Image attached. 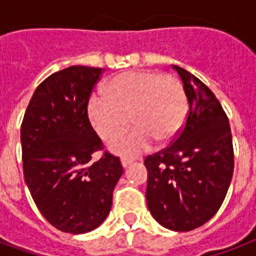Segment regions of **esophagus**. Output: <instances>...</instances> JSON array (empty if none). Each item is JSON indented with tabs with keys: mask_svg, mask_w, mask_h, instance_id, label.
I'll list each match as a JSON object with an SVG mask.
<instances>
[{
	"mask_svg": "<svg viewBox=\"0 0 256 256\" xmlns=\"http://www.w3.org/2000/svg\"><path fill=\"white\" fill-rule=\"evenodd\" d=\"M132 163H133V160H128V159H122V160H120V164H122L123 168H128Z\"/></svg>",
	"mask_w": 256,
	"mask_h": 256,
	"instance_id": "obj_1",
	"label": "esophagus"
}]
</instances>
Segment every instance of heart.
Segmentation results:
<instances>
[{"label":"heart","mask_w":256,"mask_h":256,"mask_svg":"<svg viewBox=\"0 0 256 256\" xmlns=\"http://www.w3.org/2000/svg\"><path fill=\"white\" fill-rule=\"evenodd\" d=\"M106 96H92L88 116L97 136L110 141L127 127L130 115L136 126L108 145L122 158H134L155 144L170 142L182 128L188 100L181 80L170 74L128 71L108 82Z\"/></svg>","instance_id":"1"}]
</instances>
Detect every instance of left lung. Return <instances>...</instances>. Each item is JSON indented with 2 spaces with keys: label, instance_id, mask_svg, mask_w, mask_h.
Wrapping results in <instances>:
<instances>
[{
  "label": "left lung",
  "instance_id": "left-lung-1",
  "mask_svg": "<svg viewBox=\"0 0 256 256\" xmlns=\"http://www.w3.org/2000/svg\"><path fill=\"white\" fill-rule=\"evenodd\" d=\"M172 68L186 93L188 118L170 146L145 159V196L162 226L189 232L220 210L233 176V144L229 120L214 93L186 70Z\"/></svg>",
  "mask_w": 256,
  "mask_h": 256
}]
</instances>
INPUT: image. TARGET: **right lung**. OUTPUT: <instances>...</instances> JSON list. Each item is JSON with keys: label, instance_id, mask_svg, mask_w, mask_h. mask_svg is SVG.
Here are the masks:
<instances>
[{"label": "right lung", "instance_id": "1", "mask_svg": "<svg viewBox=\"0 0 256 256\" xmlns=\"http://www.w3.org/2000/svg\"><path fill=\"white\" fill-rule=\"evenodd\" d=\"M104 68L72 66L48 76L34 92L20 140L27 186L42 216L71 234L94 230L106 220L122 177L119 158L93 160L101 140L88 102Z\"/></svg>", "mask_w": 256, "mask_h": 256}]
</instances>
